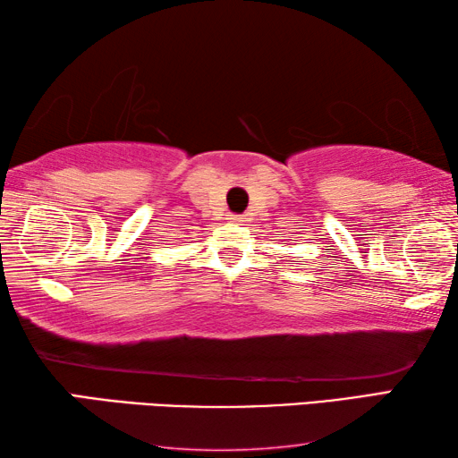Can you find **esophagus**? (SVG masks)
Instances as JSON below:
<instances>
[{"label": "esophagus", "mask_w": 458, "mask_h": 458, "mask_svg": "<svg viewBox=\"0 0 458 458\" xmlns=\"http://www.w3.org/2000/svg\"><path fill=\"white\" fill-rule=\"evenodd\" d=\"M228 220H230L232 224H242V222H244V216H238V214H230V216H228Z\"/></svg>", "instance_id": "34e87169"}]
</instances>
